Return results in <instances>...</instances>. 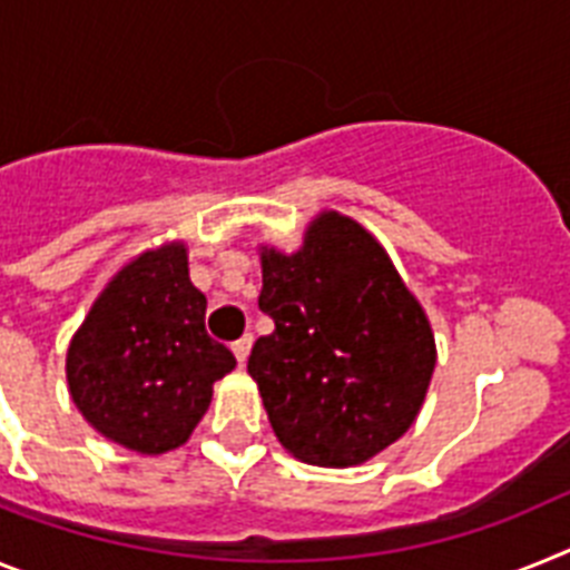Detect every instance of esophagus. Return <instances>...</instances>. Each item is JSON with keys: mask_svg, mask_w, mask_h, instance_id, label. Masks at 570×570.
<instances>
[{"mask_svg": "<svg viewBox=\"0 0 570 570\" xmlns=\"http://www.w3.org/2000/svg\"><path fill=\"white\" fill-rule=\"evenodd\" d=\"M249 350H252V335H244V338H237L235 344H232V353H235L237 364H246V358H249Z\"/></svg>", "mask_w": 570, "mask_h": 570, "instance_id": "1", "label": "esophagus"}]
</instances>
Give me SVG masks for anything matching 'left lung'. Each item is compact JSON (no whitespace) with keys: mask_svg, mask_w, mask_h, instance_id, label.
I'll use <instances>...</instances> for the list:
<instances>
[{"mask_svg":"<svg viewBox=\"0 0 570 570\" xmlns=\"http://www.w3.org/2000/svg\"><path fill=\"white\" fill-rule=\"evenodd\" d=\"M249 375L278 442L309 464L346 468L393 444L422 410L435 344L413 298L370 232L321 215L295 255L264 252Z\"/></svg>","mask_w":570,"mask_h":570,"instance_id":"left-lung-1","label":"left lung"}]
</instances>
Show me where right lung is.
I'll list each match as a JSON object with an SVG mask.
<instances>
[{
    "mask_svg": "<svg viewBox=\"0 0 570 570\" xmlns=\"http://www.w3.org/2000/svg\"><path fill=\"white\" fill-rule=\"evenodd\" d=\"M235 355L206 333V298L180 244L146 252L102 289L68 346L71 399L106 439L137 453L180 448Z\"/></svg>",
    "mask_w": 570,
    "mask_h": 570,
    "instance_id": "right-lung-1",
    "label": "right lung"
}]
</instances>
